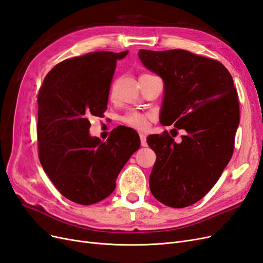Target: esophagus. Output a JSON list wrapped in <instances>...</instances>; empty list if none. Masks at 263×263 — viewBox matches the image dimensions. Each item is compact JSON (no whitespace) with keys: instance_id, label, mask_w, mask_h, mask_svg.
<instances>
[{"instance_id":"34e87169","label":"esophagus","mask_w":263,"mask_h":263,"mask_svg":"<svg viewBox=\"0 0 263 263\" xmlns=\"http://www.w3.org/2000/svg\"><path fill=\"white\" fill-rule=\"evenodd\" d=\"M139 136H140V143H141V146H142V147H147L148 143H147V137H146V135L140 134Z\"/></svg>"}]
</instances>
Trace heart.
Segmentation results:
<instances>
[{"mask_svg":"<svg viewBox=\"0 0 263 263\" xmlns=\"http://www.w3.org/2000/svg\"><path fill=\"white\" fill-rule=\"evenodd\" d=\"M149 120H150V115L148 113H141V112H136V111L126 113L121 117L122 123L139 130H143L148 127Z\"/></svg>","mask_w":263,"mask_h":263,"instance_id":"obj_1","label":"heart"}]
</instances>
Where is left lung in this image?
Returning a JSON list of instances; mask_svg holds the SVG:
<instances>
[{
	"mask_svg": "<svg viewBox=\"0 0 263 263\" xmlns=\"http://www.w3.org/2000/svg\"><path fill=\"white\" fill-rule=\"evenodd\" d=\"M138 55L164 81L161 123L186 132L180 143L167 132L147 138L157 155L150 190L167 206L192 205L210 192L233 156L239 124L233 77L219 61L186 50H140Z\"/></svg>",
	"mask_w": 263,
	"mask_h": 263,
	"instance_id": "1",
	"label": "left lung"
}]
</instances>
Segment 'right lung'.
<instances>
[{"instance_id": "right-lung-1", "label": "right lung", "mask_w": 263, "mask_h": 263, "mask_svg": "<svg viewBox=\"0 0 263 263\" xmlns=\"http://www.w3.org/2000/svg\"><path fill=\"white\" fill-rule=\"evenodd\" d=\"M90 52L54 66L38 93V155L53 185L68 200L89 205L103 200L140 147L132 128L113 129L105 142L89 135L90 116L102 117L117 60L127 55Z\"/></svg>"}]
</instances>
